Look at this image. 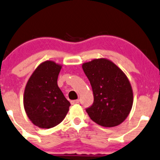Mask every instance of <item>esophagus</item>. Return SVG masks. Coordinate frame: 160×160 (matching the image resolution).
<instances>
[{
	"mask_svg": "<svg viewBox=\"0 0 160 160\" xmlns=\"http://www.w3.org/2000/svg\"><path fill=\"white\" fill-rule=\"evenodd\" d=\"M78 103H79V100L71 101V104H78Z\"/></svg>",
	"mask_w": 160,
	"mask_h": 160,
	"instance_id": "1",
	"label": "esophagus"
}]
</instances>
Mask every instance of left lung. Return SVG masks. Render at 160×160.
Returning a JSON list of instances; mask_svg holds the SVG:
<instances>
[{"mask_svg": "<svg viewBox=\"0 0 160 160\" xmlns=\"http://www.w3.org/2000/svg\"><path fill=\"white\" fill-rule=\"evenodd\" d=\"M92 85L94 102L86 112L105 128L118 126L128 118L133 106V90L128 77L114 62L96 59L82 65Z\"/></svg>", "mask_w": 160, "mask_h": 160, "instance_id": "obj_1", "label": "left lung"}]
</instances>
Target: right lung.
<instances>
[{"instance_id":"1","label":"right lung","mask_w":160,"mask_h":160,"mask_svg":"<svg viewBox=\"0 0 160 160\" xmlns=\"http://www.w3.org/2000/svg\"><path fill=\"white\" fill-rule=\"evenodd\" d=\"M61 68L62 66L54 62H44L36 68L26 85L25 111L39 128H51L61 123L71 105L58 86Z\"/></svg>"}]
</instances>
